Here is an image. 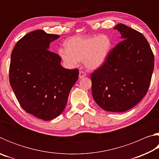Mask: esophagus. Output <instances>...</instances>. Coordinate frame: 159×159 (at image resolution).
Here are the masks:
<instances>
[{
    "mask_svg": "<svg viewBox=\"0 0 159 159\" xmlns=\"http://www.w3.org/2000/svg\"><path fill=\"white\" fill-rule=\"evenodd\" d=\"M85 76H86V74L85 73L84 71H79V78H80V79H82V78L85 77Z\"/></svg>",
    "mask_w": 159,
    "mask_h": 159,
    "instance_id": "34e87169",
    "label": "esophagus"
}]
</instances>
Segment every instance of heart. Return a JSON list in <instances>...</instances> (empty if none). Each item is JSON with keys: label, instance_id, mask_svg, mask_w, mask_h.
Masks as SVG:
<instances>
[{"label": "heart", "instance_id": "heart-1", "mask_svg": "<svg viewBox=\"0 0 159 159\" xmlns=\"http://www.w3.org/2000/svg\"><path fill=\"white\" fill-rule=\"evenodd\" d=\"M66 48L58 50L59 55L66 66H76L84 61L89 69H96L103 64L108 57L111 42L106 35L98 36H74L66 43Z\"/></svg>", "mask_w": 159, "mask_h": 159}]
</instances>
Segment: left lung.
Instances as JSON below:
<instances>
[{"instance_id":"left-lung-1","label":"left lung","mask_w":159,"mask_h":159,"mask_svg":"<svg viewBox=\"0 0 159 159\" xmlns=\"http://www.w3.org/2000/svg\"><path fill=\"white\" fill-rule=\"evenodd\" d=\"M123 41L110 50L102 65L91 74L92 94L107 111L123 112L146 95L154 67V56L143 34L123 24L114 28Z\"/></svg>"}]
</instances>
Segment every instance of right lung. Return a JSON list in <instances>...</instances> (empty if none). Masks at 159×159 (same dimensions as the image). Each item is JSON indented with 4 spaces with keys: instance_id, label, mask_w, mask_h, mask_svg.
Segmentation results:
<instances>
[{
    "instance_id": "add662e5",
    "label": "right lung",
    "mask_w": 159,
    "mask_h": 159,
    "mask_svg": "<svg viewBox=\"0 0 159 159\" xmlns=\"http://www.w3.org/2000/svg\"><path fill=\"white\" fill-rule=\"evenodd\" d=\"M59 38L34 31L19 40L11 54L9 79L16 98L26 112L44 120L61 114L79 79V69L64 68L60 55L48 50Z\"/></svg>"
}]
</instances>
